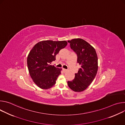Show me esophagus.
Wrapping results in <instances>:
<instances>
[{
    "instance_id": "esophagus-1",
    "label": "esophagus",
    "mask_w": 125,
    "mask_h": 125,
    "mask_svg": "<svg viewBox=\"0 0 125 125\" xmlns=\"http://www.w3.org/2000/svg\"><path fill=\"white\" fill-rule=\"evenodd\" d=\"M62 70H63V71H64V72H66V71H67V69H64V68H63Z\"/></svg>"
}]
</instances>
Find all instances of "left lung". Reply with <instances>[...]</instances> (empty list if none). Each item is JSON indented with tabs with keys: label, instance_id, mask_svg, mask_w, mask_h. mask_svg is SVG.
<instances>
[{
	"label": "left lung",
	"instance_id": "1",
	"mask_svg": "<svg viewBox=\"0 0 125 125\" xmlns=\"http://www.w3.org/2000/svg\"><path fill=\"white\" fill-rule=\"evenodd\" d=\"M70 46L77 54V63L81 65L75 78L68 81L69 87L74 92H83L95 78L98 69V58L95 49L84 40L75 39L68 41Z\"/></svg>",
	"mask_w": 125,
	"mask_h": 125
}]
</instances>
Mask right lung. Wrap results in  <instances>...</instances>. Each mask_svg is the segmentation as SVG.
I'll list each match as a JSON object with an SVG mask.
<instances>
[{
	"mask_svg": "<svg viewBox=\"0 0 125 125\" xmlns=\"http://www.w3.org/2000/svg\"><path fill=\"white\" fill-rule=\"evenodd\" d=\"M67 45L65 41H43L37 43L30 51L27 58L29 72L39 87L46 90L56 83L62 69L50 64L56 60L59 51Z\"/></svg>",
	"mask_w": 125,
	"mask_h": 125,
	"instance_id": "right-lung-1",
	"label": "right lung"
}]
</instances>
